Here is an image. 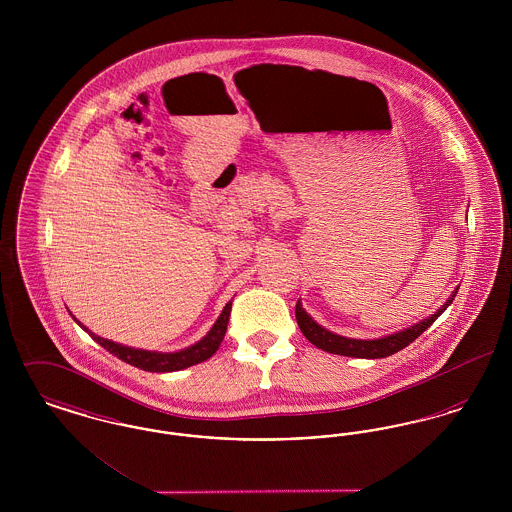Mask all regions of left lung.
Wrapping results in <instances>:
<instances>
[{"label": "left lung", "instance_id": "left-lung-1", "mask_svg": "<svg viewBox=\"0 0 512 512\" xmlns=\"http://www.w3.org/2000/svg\"><path fill=\"white\" fill-rule=\"evenodd\" d=\"M457 290L447 297V301L439 307L434 315L422 318L420 322H416L405 330H399L395 334H388V336H382V338H376V340H355V338H345V336L326 330L303 309L301 299L295 305V318H297V324H299L303 336L326 353L343 355V357H357V359H384V357H390L393 353L405 349L422 332H426L434 324V320L453 303Z\"/></svg>", "mask_w": 512, "mask_h": 512}]
</instances>
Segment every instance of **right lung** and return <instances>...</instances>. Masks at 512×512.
I'll use <instances>...</instances> for the list:
<instances>
[{"label": "right lung", "mask_w": 512, "mask_h": 512, "mask_svg": "<svg viewBox=\"0 0 512 512\" xmlns=\"http://www.w3.org/2000/svg\"><path fill=\"white\" fill-rule=\"evenodd\" d=\"M232 311V301H228L217 318V322L211 326V330L201 338L195 341L194 345L180 349V351H172V353H163V351H147V349H138V347H128L117 341L105 340L98 334H94L92 330H88L80 320H76V324L86 330L94 340L98 341L101 347H105L109 353H113L115 357H119L124 363L142 368L147 372H174V370H182L188 366L197 365L207 361L209 357H213L220 347V343L224 340L226 334V326H228V318Z\"/></svg>", "instance_id": "obj_1"}]
</instances>
